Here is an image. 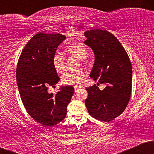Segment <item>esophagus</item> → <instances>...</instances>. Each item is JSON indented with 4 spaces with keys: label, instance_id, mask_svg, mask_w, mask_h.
I'll use <instances>...</instances> for the list:
<instances>
[{
    "label": "esophagus",
    "instance_id": "1",
    "mask_svg": "<svg viewBox=\"0 0 154 154\" xmlns=\"http://www.w3.org/2000/svg\"><path fill=\"white\" fill-rule=\"evenodd\" d=\"M75 92H77L79 91V89H80V88H82V87H79V86H75Z\"/></svg>",
    "mask_w": 154,
    "mask_h": 154
}]
</instances>
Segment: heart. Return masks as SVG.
<instances>
[{
    "label": "heart",
    "mask_w": 154,
    "mask_h": 154,
    "mask_svg": "<svg viewBox=\"0 0 154 154\" xmlns=\"http://www.w3.org/2000/svg\"><path fill=\"white\" fill-rule=\"evenodd\" d=\"M66 49L69 52L75 54L81 60L86 59L89 54L87 47L82 43L72 44L71 45H69ZM52 63L57 72L63 71L65 63L62 53L59 51H56L54 53L52 57ZM85 76L86 72L82 69L68 70L61 76V82L66 85H79L82 83Z\"/></svg>",
    "instance_id": "heart-1"
}]
</instances>
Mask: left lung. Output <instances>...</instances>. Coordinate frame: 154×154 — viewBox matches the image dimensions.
<instances>
[{
	"label": "left lung",
	"mask_w": 154,
	"mask_h": 154,
	"mask_svg": "<svg viewBox=\"0 0 154 154\" xmlns=\"http://www.w3.org/2000/svg\"><path fill=\"white\" fill-rule=\"evenodd\" d=\"M84 43L93 50L95 62L90 77L106 85L103 91L94 85L87 88L85 100L90 115L110 122L125 111L132 91V64L127 52L114 35L95 29L84 32Z\"/></svg>",
	"instance_id": "left-lung-1"
}]
</instances>
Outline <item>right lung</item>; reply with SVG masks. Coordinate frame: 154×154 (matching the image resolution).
Instances as JSON below:
<instances>
[{
  "label": "right lung",
  "instance_id": "obj_1",
  "mask_svg": "<svg viewBox=\"0 0 154 154\" xmlns=\"http://www.w3.org/2000/svg\"><path fill=\"white\" fill-rule=\"evenodd\" d=\"M66 39L61 34L38 33L26 43L17 67V86L29 116L44 127H51L64 119L75 89L61 86L56 95L48 88L55 87L60 78L52 63L53 55Z\"/></svg>",
  "mask_w": 154,
  "mask_h": 154
}]
</instances>
